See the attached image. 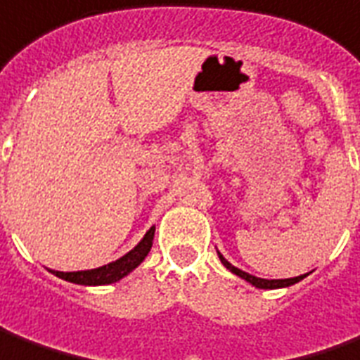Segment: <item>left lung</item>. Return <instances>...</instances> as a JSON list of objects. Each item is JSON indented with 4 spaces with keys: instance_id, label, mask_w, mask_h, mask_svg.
I'll list each match as a JSON object with an SVG mask.
<instances>
[{
    "instance_id": "8db88e82",
    "label": "left lung",
    "mask_w": 360,
    "mask_h": 360,
    "mask_svg": "<svg viewBox=\"0 0 360 360\" xmlns=\"http://www.w3.org/2000/svg\"><path fill=\"white\" fill-rule=\"evenodd\" d=\"M217 255H219V252H217ZM219 259H221L223 266H225V269H229L233 274H237V276H241V278H245L247 282H251L252 286H257V288H264V290L284 288V286H292V284H296V282H300V280L306 276V274H304V276H296V278H284V280L257 278V276H252V274H249V272H243L241 269H235L231 262H227V260L223 259V255H219Z\"/></svg>"
}]
</instances>
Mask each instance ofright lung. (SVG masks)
I'll return each mask as SVG.
<instances>
[{
    "label": "right lung",
    "mask_w": 360,
    "mask_h": 360,
    "mask_svg": "<svg viewBox=\"0 0 360 360\" xmlns=\"http://www.w3.org/2000/svg\"><path fill=\"white\" fill-rule=\"evenodd\" d=\"M153 239H155V227H150L147 235L143 237V241L139 243L133 251H129L125 257H121L115 262H109L105 266L91 270H78V272H58L52 270V274H56L58 278L68 280L74 284H82V286H101V284H111L117 282L123 276H127L133 269H137L139 264L145 260V257L153 247Z\"/></svg>",
    "instance_id": "1"
}]
</instances>
